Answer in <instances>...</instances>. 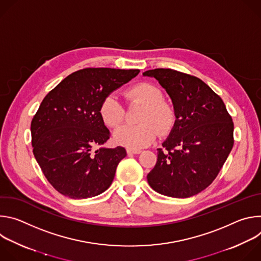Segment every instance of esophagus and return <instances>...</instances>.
Segmentation results:
<instances>
[{
  "mask_svg": "<svg viewBox=\"0 0 261 261\" xmlns=\"http://www.w3.org/2000/svg\"><path fill=\"white\" fill-rule=\"evenodd\" d=\"M127 153L129 155H131V154H140L141 151L140 150H133V148H127Z\"/></svg>",
  "mask_w": 261,
  "mask_h": 261,
  "instance_id": "esophagus-1",
  "label": "esophagus"
}]
</instances>
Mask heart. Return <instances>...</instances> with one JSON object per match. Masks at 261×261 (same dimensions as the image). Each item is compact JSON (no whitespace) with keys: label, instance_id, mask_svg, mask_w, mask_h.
Instances as JSON below:
<instances>
[{"label":"heart","instance_id":"1","mask_svg":"<svg viewBox=\"0 0 261 261\" xmlns=\"http://www.w3.org/2000/svg\"><path fill=\"white\" fill-rule=\"evenodd\" d=\"M126 97L129 101L144 104L139 118L141 124L124 125L118 128L114 134L117 143L139 150L156 139L158 130L162 134L171 130L175 121L174 109L163 100V93L158 87L148 83H139L126 92ZM99 114L106 126L116 128L124 121L125 109L115 95H108L100 105Z\"/></svg>","mask_w":261,"mask_h":261}]
</instances>
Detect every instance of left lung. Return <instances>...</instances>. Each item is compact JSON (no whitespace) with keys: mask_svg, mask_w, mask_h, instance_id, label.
<instances>
[{"mask_svg":"<svg viewBox=\"0 0 261 261\" xmlns=\"http://www.w3.org/2000/svg\"><path fill=\"white\" fill-rule=\"evenodd\" d=\"M143 75L166 90L176 117L147 181L166 196H193L208 187L225 163L234 142L232 118L221 97L196 76L163 68Z\"/></svg>","mask_w":261,"mask_h":261,"instance_id":"left-lung-1","label":"left lung"}]
</instances>
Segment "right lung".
I'll return each instance as SVG.
<instances>
[{
  "label": "right lung",
  "instance_id": "add662e5",
  "mask_svg": "<svg viewBox=\"0 0 261 261\" xmlns=\"http://www.w3.org/2000/svg\"><path fill=\"white\" fill-rule=\"evenodd\" d=\"M138 73V69L85 68L68 75L41 102L31 123L33 153L61 194L94 197L113 182L127 154L122 146L94 150L110 137L99 108L105 97Z\"/></svg>",
  "mask_w": 261,
  "mask_h": 261
}]
</instances>
